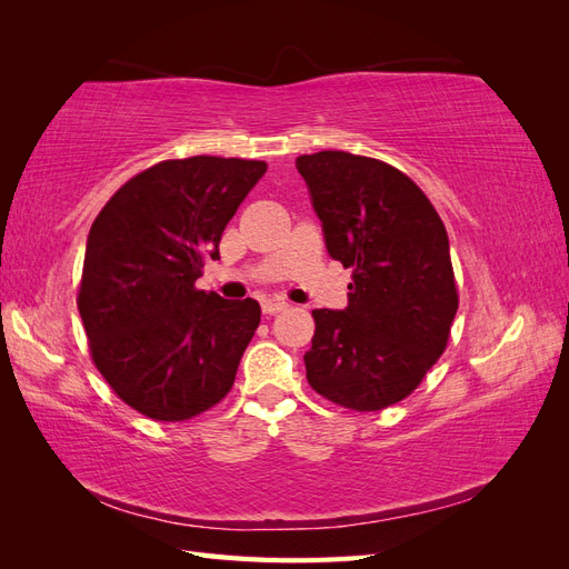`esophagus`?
Instances as JSON below:
<instances>
[{
	"mask_svg": "<svg viewBox=\"0 0 569 569\" xmlns=\"http://www.w3.org/2000/svg\"><path fill=\"white\" fill-rule=\"evenodd\" d=\"M261 306H263L266 316H274V313L284 311V308H289V303L284 299H266Z\"/></svg>",
	"mask_w": 569,
	"mask_h": 569,
	"instance_id": "34e87169",
	"label": "esophagus"
}]
</instances>
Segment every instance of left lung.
<instances>
[{"instance_id": "1", "label": "left lung", "mask_w": 569, "mask_h": 569, "mask_svg": "<svg viewBox=\"0 0 569 569\" xmlns=\"http://www.w3.org/2000/svg\"><path fill=\"white\" fill-rule=\"evenodd\" d=\"M297 168L335 261L353 270L343 311L316 308L306 380L327 401L382 410L420 387L458 311L449 234L399 168L349 151L303 153Z\"/></svg>"}]
</instances>
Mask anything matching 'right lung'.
I'll list each match as a JSON object with an SVG mask.
<instances>
[{"label": "right lung", "mask_w": 569, "mask_h": 569, "mask_svg": "<svg viewBox=\"0 0 569 569\" xmlns=\"http://www.w3.org/2000/svg\"><path fill=\"white\" fill-rule=\"evenodd\" d=\"M266 161L168 159L130 178L92 222L78 287L90 356L120 401L159 422L226 399L261 322L253 299L197 289Z\"/></svg>", "instance_id": "1"}]
</instances>
